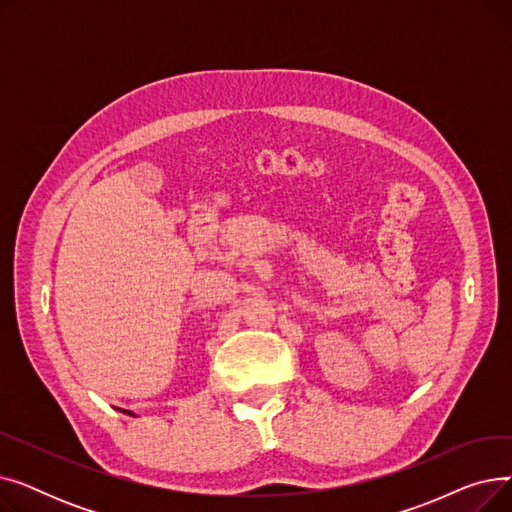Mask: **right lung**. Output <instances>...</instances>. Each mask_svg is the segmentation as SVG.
<instances>
[{"label": "right lung", "instance_id": "right-lung-1", "mask_svg": "<svg viewBox=\"0 0 512 512\" xmlns=\"http://www.w3.org/2000/svg\"><path fill=\"white\" fill-rule=\"evenodd\" d=\"M124 413H126V415H130V417H137V415H134L132 411H124Z\"/></svg>", "mask_w": 512, "mask_h": 512}]
</instances>
